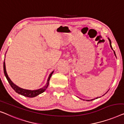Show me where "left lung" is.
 <instances>
[{
	"label": "left lung",
	"mask_w": 124,
	"mask_h": 124,
	"mask_svg": "<svg viewBox=\"0 0 124 124\" xmlns=\"http://www.w3.org/2000/svg\"><path fill=\"white\" fill-rule=\"evenodd\" d=\"M108 40H109V44H110V46H111V49H112L113 50V49H112V45H111V40H110V39H109V38H108ZM114 54H115V56H116V54H115V52H114ZM98 98V97H97V98H94V99H90V100H86V101H92V100H94L95 99H97Z\"/></svg>",
	"instance_id": "left-lung-1"
}]
</instances>
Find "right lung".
<instances>
[{
	"mask_svg": "<svg viewBox=\"0 0 124 124\" xmlns=\"http://www.w3.org/2000/svg\"><path fill=\"white\" fill-rule=\"evenodd\" d=\"M3 69H4V73L5 76L7 79L8 83H9V84L10 85V86L13 88V90H15V91L17 93L19 94H21L22 95H23L25 97H29V98H32V97H35L36 96H37L40 94H41L43 93L46 89L48 88V85H49V80L50 79V77H51L52 74L54 71H52V72L50 73V74L49 76L48 80H47V83L46 84V85H45L44 87H43L42 88L39 89L37 90H27V89H22L21 88H20V87L17 86L13 82L11 81V80L9 79V78L8 77L7 73L6 71V64H5V62H4V63H3Z\"/></svg>",
	"mask_w": 124,
	"mask_h": 124,
	"instance_id": "obj_1",
	"label": "right lung"
}]
</instances>
